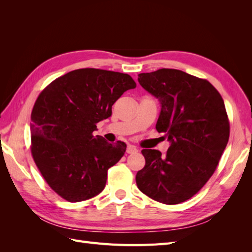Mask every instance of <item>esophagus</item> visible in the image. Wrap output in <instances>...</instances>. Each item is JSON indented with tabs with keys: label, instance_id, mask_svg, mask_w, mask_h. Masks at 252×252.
Here are the masks:
<instances>
[{
	"label": "esophagus",
	"instance_id": "obj_1",
	"mask_svg": "<svg viewBox=\"0 0 252 252\" xmlns=\"http://www.w3.org/2000/svg\"><path fill=\"white\" fill-rule=\"evenodd\" d=\"M139 150H138V148H136L134 145H130L129 144L128 146H127V149H126V152L127 154H136V152H138Z\"/></svg>",
	"mask_w": 252,
	"mask_h": 252
}]
</instances>
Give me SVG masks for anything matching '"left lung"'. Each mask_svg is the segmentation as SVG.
Masks as SVG:
<instances>
[{
	"label": "left lung",
	"mask_w": 252,
	"mask_h": 252,
	"mask_svg": "<svg viewBox=\"0 0 252 252\" xmlns=\"http://www.w3.org/2000/svg\"><path fill=\"white\" fill-rule=\"evenodd\" d=\"M138 81L161 104L156 128L170 146L165 156L142 150L146 164L136 173V185L159 203L185 202L207 183L227 146L224 101L208 81L178 69L140 73Z\"/></svg>",
	"instance_id": "1"
}]
</instances>
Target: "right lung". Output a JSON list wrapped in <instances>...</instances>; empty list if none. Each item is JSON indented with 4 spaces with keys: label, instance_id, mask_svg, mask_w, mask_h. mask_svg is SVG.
Returning a JSON list of instances; mask_svg holds the SVG:
<instances>
[{
    "label": "right lung",
    "instance_id": "1",
    "mask_svg": "<svg viewBox=\"0 0 252 252\" xmlns=\"http://www.w3.org/2000/svg\"><path fill=\"white\" fill-rule=\"evenodd\" d=\"M136 84L127 73L83 68L56 79L36 98L32 112V154L43 178L68 202L103 191L107 170L126 151L94 135L96 123Z\"/></svg>",
    "mask_w": 252,
    "mask_h": 252
}]
</instances>
